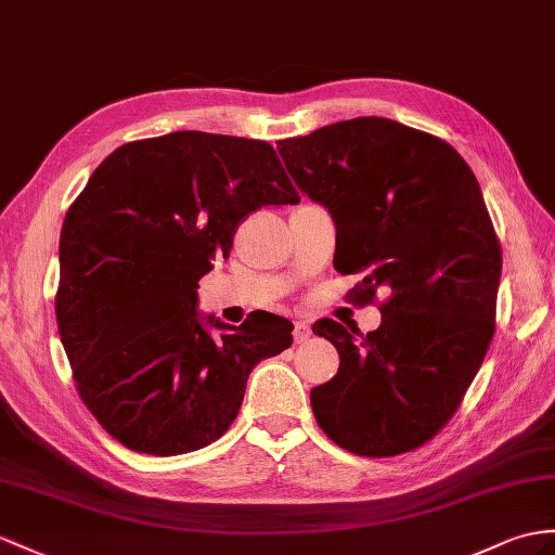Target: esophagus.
Segmentation results:
<instances>
[{
  "label": "esophagus",
  "instance_id": "obj_1",
  "mask_svg": "<svg viewBox=\"0 0 555 555\" xmlns=\"http://www.w3.org/2000/svg\"><path fill=\"white\" fill-rule=\"evenodd\" d=\"M310 336V324L308 322H304V320H299V322H294V341L296 344H301V341H306Z\"/></svg>",
  "mask_w": 555,
  "mask_h": 555
}]
</instances>
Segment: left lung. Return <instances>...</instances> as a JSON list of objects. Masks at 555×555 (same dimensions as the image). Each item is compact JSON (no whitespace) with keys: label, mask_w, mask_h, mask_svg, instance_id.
I'll return each mask as SVG.
<instances>
[{"label":"left lung","mask_w":555,"mask_h":555,"mask_svg":"<svg viewBox=\"0 0 555 555\" xmlns=\"http://www.w3.org/2000/svg\"><path fill=\"white\" fill-rule=\"evenodd\" d=\"M294 183L330 209L334 266L376 292L379 330L322 318L339 372L310 390L318 426L360 456L422 448L450 422L494 336L502 247L470 167L434 133L356 117L278 143Z\"/></svg>","instance_id":"obj_1"}]
</instances>
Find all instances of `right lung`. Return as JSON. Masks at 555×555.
I'll return each instance as SVG.
<instances>
[{
	"label": "right lung",
	"instance_id": "obj_1",
	"mask_svg": "<svg viewBox=\"0 0 555 555\" xmlns=\"http://www.w3.org/2000/svg\"><path fill=\"white\" fill-rule=\"evenodd\" d=\"M299 193L266 141L205 131L119 145L65 214L59 334L75 388L125 448L173 456L219 440L249 372L292 346L294 324L256 310L240 327L199 322L197 282L237 225Z\"/></svg>",
	"mask_w": 555,
	"mask_h": 555
}]
</instances>
